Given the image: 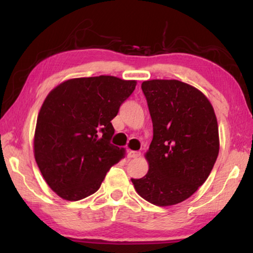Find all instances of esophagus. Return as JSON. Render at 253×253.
Segmentation results:
<instances>
[{
	"mask_svg": "<svg viewBox=\"0 0 253 253\" xmlns=\"http://www.w3.org/2000/svg\"><path fill=\"white\" fill-rule=\"evenodd\" d=\"M139 156H140V152H136V151L128 152V157H129V158H137Z\"/></svg>",
	"mask_w": 253,
	"mask_h": 253,
	"instance_id": "obj_1",
	"label": "esophagus"
}]
</instances>
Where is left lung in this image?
Returning <instances> with one entry per match:
<instances>
[{
	"label": "left lung",
	"instance_id": "left-lung-1",
	"mask_svg": "<svg viewBox=\"0 0 253 253\" xmlns=\"http://www.w3.org/2000/svg\"><path fill=\"white\" fill-rule=\"evenodd\" d=\"M142 89L153 140L147 174L131 182L149 203L170 207L193 195L211 173L220 149L216 116L202 91L179 80H146Z\"/></svg>",
	"mask_w": 253,
	"mask_h": 253
}]
</instances>
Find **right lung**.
<instances>
[{"instance_id":"1","label":"right lung","mask_w":253,"mask_h":253,"mask_svg":"<svg viewBox=\"0 0 253 253\" xmlns=\"http://www.w3.org/2000/svg\"><path fill=\"white\" fill-rule=\"evenodd\" d=\"M136 84L114 76L72 78L45 97L33 153L44 181L61 199L93 194L111 166L125 157V148L109 142L115 132L110 122Z\"/></svg>"}]
</instances>
